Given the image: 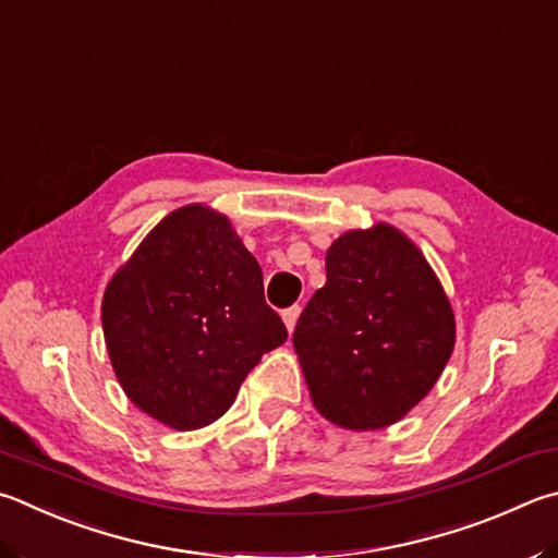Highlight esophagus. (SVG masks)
<instances>
[{
	"mask_svg": "<svg viewBox=\"0 0 558 558\" xmlns=\"http://www.w3.org/2000/svg\"><path fill=\"white\" fill-rule=\"evenodd\" d=\"M298 317H300V307H298V305H292V307H288L286 312H282V322H286V327H288V331H292V329H295V324H298Z\"/></svg>",
	"mask_w": 558,
	"mask_h": 558,
	"instance_id": "1",
	"label": "esophagus"
}]
</instances>
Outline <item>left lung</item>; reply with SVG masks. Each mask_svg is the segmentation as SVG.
<instances>
[{
  "mask_svg": "<svg viewBox=\"0 0 558 558\" xmlns=\"http://www.w3.org/2000/svg\"><path fill=\"white\" fill-rule=\"evenodd\" d=\"M453 341L449 298L420 248L390 225L333 241L327 286L292 333L314 408L356 432L402 420L439 380Z\"/></svg>",
  "mask_w": 558,
  "mask_h": 558,
  "instance_id": "left-lung-1",
  "label": "left lung"
}]
</instances>
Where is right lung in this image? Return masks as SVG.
I'll use <instances>...</instances> for the list:
<instances>
[{
    "label": "right lung",
    "mask_w": 558,
    "mask_h": 558,
    "mask_svg": "<svg viewBox=\"0 0 558 558\" xmlns=\"http://www.w3.org/2000/svg\"><path fill=\"white\" fill-rule=\"evenodd\" d=\"M107 351L129 400L168 427H207L263 353L288 339L258 260L231 221L187 205L160 221L109 280Z\"/></svg>",
    "instance_id": "add662e5"
}]
</instances>
